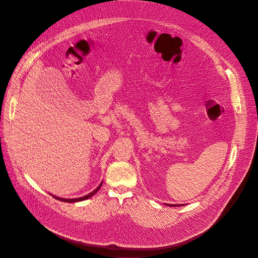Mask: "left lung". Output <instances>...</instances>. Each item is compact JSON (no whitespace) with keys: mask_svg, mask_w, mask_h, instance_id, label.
I'll list each match as a JSON object with an SVG mask.
<instances>
[{"mask_svg":"<svg viewBox=\"0 0 258 258\" xmlns=\"http://www.w3.org/2000/svg\"><path fill=\"white\" fill-rule=\"evenodd\" d=\"M167 206H171V207H176V206H177V207H178V206H180V205H168V204H167Z\"/></svg>","mask_w":258,"mask_h":258,"instance_id":"obj_1","label":"left lung"}]
</instances>
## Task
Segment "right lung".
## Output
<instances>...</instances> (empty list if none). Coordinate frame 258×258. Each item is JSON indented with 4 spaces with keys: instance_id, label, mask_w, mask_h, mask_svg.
<instances>
[{
    "instance_id": "add662e5",
    "label": "right lung",
    "mask_w": 258,
    "mask_h": 258,
    "mask_svg": "<svg viewBox=\"0 0 258 258\" xmlns=\"http://www.w3.org/2000/svg\"><path fill=\"white\" fill-rule=\"evenodd\" d=\"M102 184H103V182L97 187V188L93 190L92 192H90V194H88L87 196H84V197H81V198H77V199H61V198H57V197H54L56 200H59V201H61V202H67V203H75V202H80V201H84V200H87V199H89L90 197H92L93 195H96L97 192H98V190L101 188V186H102Z\"/></svg>"
}]
</instances>
